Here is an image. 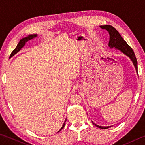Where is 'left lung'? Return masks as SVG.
<instances>
[{
	"label": "left lung",
	"mask_w": 145,
	"mask_h": 145,
	"mask_svg": "<svg viewBox=\"0 0 145 145\" xmlns=\"http://www.w3.org/2000/svg\"><path fill=\"white\" fill-rule=\"evenodd\" d=\"M100 27V28H102V29H105V30H107L108 32H109V34L110 35L109 46L110 47V48H112L114 47L116 48V49H118V50L121 51L124 54H125L126 56H128V57L131 59V61H132V63H133L137 73V59H136V56H135L134 51L131 46H130L128 44L126 43V41L123 40V38L121 37V35H120V34L118 32L116 29L114 28L112 26L107 25H101ZM93 123L96 127L102 129H107L111 127V126L102 127V126L98 125L95 124V123L93 122Z\"/></svg>",
	"instance_id": "8db88e82"
}]
</instances>
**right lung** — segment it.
I'll list each match as a JSON object with an SVG mask.
<instances>
[{
	"label": "right lung",
	"mask_w": 145,
	"mask_h": 145,
	"mask_svg": "<svg viewBox=\"0 0 145 145\" xmlns=\"http://www.w3.org/2000/svg\"><path fill=\"white\" fill-rule=\"evenodd\" d=\"M36 36H37V34H31V35H29V36H27V37L24 38L22 39V40H20V41H19L18 44V45H17L16 47L15 48H14V50H13V52H11V55H10V57H13V56L14 54H16L17 52H18L19 51L21 50V48H22L24 45H25V44L28 41L31 40H32V39H33V38H36ZM66 121H67V120H66L65 121V123H64L63 127L61 128L60 131H61V130H62V129L64 128V127H65V124ZM60 131H59L57 132H59Z\"/></svg>",
	"instance_id": "add662e5"
}]
</instances>
